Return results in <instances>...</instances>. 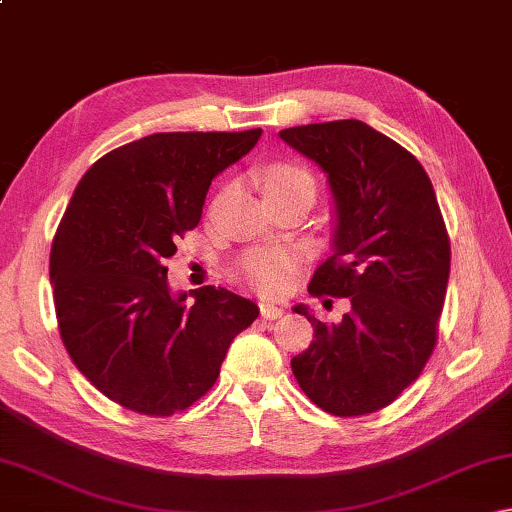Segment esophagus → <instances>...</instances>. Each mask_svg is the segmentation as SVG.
<instances>
[{
	"label": "esophagus",
	"mask_w": 512,
	"mask_h": 512,
	"mask_svg": "<svg viewBox=\"0 0 512 512\" xmlns=\"http://www.w3.org/2000/svg\"><path fill=\"white\" fill-rule=\"evenodd\" d=\"M259 314H262V318L266 320H277L284 314V309L277 305H268V302H259Z\"/></svg>",
	"instance_id": "esophagus-1"
}]
</instances>
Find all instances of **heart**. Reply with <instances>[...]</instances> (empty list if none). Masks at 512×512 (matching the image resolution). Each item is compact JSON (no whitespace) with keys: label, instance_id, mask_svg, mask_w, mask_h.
Here are the masks:
<instances>
[{"label":"heart","instance_id":"b5f03b06","mask_svg":"<svg viewBox=\"0 0 512 512\" xmlns=\"http://www.w3.org/2000/svg\"><path fill=\"white\" fill-rule=\"evenodd\" d=\"M262 185L266 196L287 192L291 187L298 185H311L314 187V178L307 169L298 167L293 162H275L266 167L262 173ZM293 264L291 255L287 250L280 248H253L239 257L237 268L239 275L250 284V287L262 293H277L284 282H287V273Z\"/></svg>","mask_w":512,"mask_h":512}]
</instances>
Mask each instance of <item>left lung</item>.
I'll use <instances>...</instances> for the list:
<instances>
[{"mask_svg": "<svg viewBox=\"0 0 512 512\" xmlns=\"http://www.w3.org/2000/svg\"><path fill=\"white\" fill-rule=\"evenodd\" d=\"M280 137L320 164L336 201L334 250L309 293L352 305L332 325L296 307L314 341L291 359L293 375L327 413H375L422 375L438 341L452 248L436 192L413 153L359 119L284 128Z\"/></svg>", "mask_w": 512, "mask_h": 512, "instance_id": "obj_1", "label": "left lung"}]
</instances>
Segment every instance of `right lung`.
I'll use <instances>...</instances> for the list:
<instances>
[{
    "mask_svg": "<svg viewBox=\"0 0 512 512\" xmlns=\"http://www.w3.org/2000/svg\"><path fill=\"white\" fill-rule=\"evenodd\" d=\"M262 128L155 133L85 171L51 244L60 339L74 366L128 411L169 418L210 391L255 302L201 287L171 296L167 259L201 221L214 176L244 158Z\"/></svg>",
    "mask_w": 512,
    "mask_h": 512,
    "instance_id": "1",
    "label": "right lung"
}]
</instances>
